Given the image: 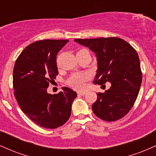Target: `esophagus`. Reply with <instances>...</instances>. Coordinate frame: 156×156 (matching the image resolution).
Listing matches in <instances>:
<instances>
[{"instance_id": "obj_1", "label": "esophagus", "mask_w": 156, "mask_h": 156, "mask_svg": "<svg viewBox=\"0 0 156 156\" xmlns=\"http://www.w3.org/2000/svg\"><path fill=\"white\" fill-rule=\"evenodd\" d=\"M77 94H78V95H80V96H83V95H85L86 92H77Z\"/></svg>"}]
</instances>
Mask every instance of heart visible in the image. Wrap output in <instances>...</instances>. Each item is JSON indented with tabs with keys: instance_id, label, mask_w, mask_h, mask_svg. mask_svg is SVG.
I'll return each mask as SVG.
<instances>
[{
	"instance_id": "1",
	"label": "heart",
	"mask_w": 156,
	"mask_h": 156,
	"mask_svg": "<svg viewBox=\"0 0 156 156\" xmlns=\"http://www.w3.org/2000/svg\"><path fill=\"white\" fill-rule=\"evenodd\" d=\"M89 77L86 74L76 73L69 78L68 84L73 88L76 89H82L85 86V83L88 80Z\"/></svg>"
}]
</instances>
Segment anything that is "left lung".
Listing matches in <instances>:
<instances>
[{"mask_svg": "<svg viewBox=\"0 0 156 156\" xmlns=\"http://www.w3.org/2000/svg\"><path fill=\"white\" fill-rule=\"evenodd\" d=\"M75 42L95 53L98 70L94 83L110 82L104 93L98 92L93 103L94 114L100 119L114 122L125 117L135 103L140 89L142 74L136 51L117 37L76 39Z\"/></svg>", "mask_w": 156, "mask_h": 156, "instance_id": "1", "label": "left lung"}]
</instances>
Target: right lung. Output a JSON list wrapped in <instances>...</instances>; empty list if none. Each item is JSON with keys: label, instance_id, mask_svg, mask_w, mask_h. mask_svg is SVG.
<instances>
[{"label": "right lung", "instance_id": "right-lung-1", "mask_svg": "<svg viewBox=\"0 0 156 156\" xmlns=\"http://www.w3.org/2000/svg\"><path fill=\"white\" fill-rule=\"evenodd\" d=\"M69 40L44 39L28 45L20 54L13 70V87L17 103L25 114L37 125L54 129L69 119L76 92L62 87L51 94L49 83L58 74L56 55Z\"/></svg>", "mask_w": 156, "mask_h": 156}]
</instances>
